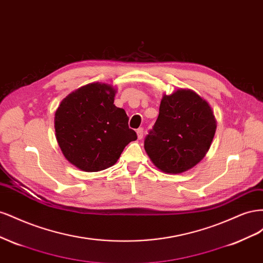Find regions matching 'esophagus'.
Returning a JSON list of instances; mask_svg holds the SVG:
<instances>
[{
  "label": "esophagus",
  "mask_w": 263,
  "mask_h": 263,
  "mask_svg": "<svg viewBox=\"0 0 263 263\" xmlns=\"http://www.w3.org/2000/svg\"><path fill=\"white\" fill-rule=\"evenodd\" d=\"M137 137L138 139H142V137H144V128H142V127L137 129Z\"/></svg>",
  "instance_id": "1"
}]
</instances>
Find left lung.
I'll return each instance as SVG.
<instances>
[{"label": "left lung", "mask_w": 263, "mask_h": 263, "mask_svg": "<svg viewBox=\"0 0 263 263\" xmlns=\"http://www.w3.org/2000/svg\"><path fill=\"white\" fill-rule=\"evenodd\" d=\"M216 132L212 107L192 90L163 95L159 116L145 138V150L158 169L182 173L208 153Z\"/></svg>", "instance_id": "obj_1"}]
</instances>
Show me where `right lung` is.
<instances>
[{"label": "right lung", "mask_w": 263, "mask_h": 263, "mask_svg": "<svg viewBox=\"0 0 263 263\" xmlns=\"http://www.w3.org/2000/svg\"><path fill=\"white\" fill-rule=\"evenodd\" d=\"M115 93L105 83L86 84L63 99L55 110L59 147L67 160L82 171L109 168L124 148L137 139L125 110L114 105Z\"/></svg>", "instance_id": "right-lung-1"}]
</instances>
